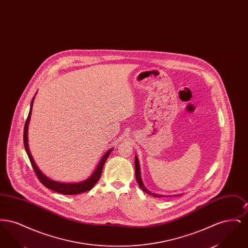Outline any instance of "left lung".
Returning a JSON list of instances; mask_svg holds the SVG:
<instances>
[{
    "mask_svg": "<svg viewBox=\"0 0 248 248\" xmlns=\"http://www.w3.org/2000/svg\"><path fill=\"white\" fill-rule=\"evenodd\" d=\"M135 171H136V178H137V181L140 185V187L141 188L142 190L150 195H153L154 197H164V195H159V194H156V193H153L151 192L150 190L145 188L143 182H142L141 175H140V162H139V158L137 156H135Z\"/></svg>",
    "mask_w": 248,
    "mask_h": 248,
    "instance_id": "1",
    "label": "left lung"
}]
</instances>
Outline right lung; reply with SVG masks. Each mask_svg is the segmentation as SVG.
<instances>
[{
    "instance_id": "obj_1",
    "label": "right lung",
    "mask_w": 248,
    "mask_h": 248,
    "mask_svg": "<svg viewBox=\"0 0 248 248\" xmlns=\"http://www.w3.org/2000/svg\"><path fill=\"white\" fill-rule=\"evenodd\" d=\"M35 95L33 96L31 103V108H30V112L28 115L27 121L25 123V126H24V146H25V150L26 153L29 156V159L31 161V166L35 172L36 176L39 178V180L42 182V184L44 186H46L47 189H52L56 192H59L61 194H65V195H73V194H79V193H83L84 191L90 190L95 185V183L99 180V178L101 177V173H102V169L103 166L106 163L107 159L108 157V155L112 152V149L108 150L106 154L103 155V157L101 158L100 162L98 165L96 166L94 173L88 177L87 179L81 181V182H77V183H63V182H59V181H55L50 179L49 177L45 176L41 170L38 168V166L36 165L35 162L31 154L30 149H29V144H28V128H29V124H30V120L31 116V110H32V106H33V101H34Z\"/></svg>"
}]
</instances>
